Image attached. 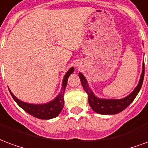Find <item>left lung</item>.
<instances>
[{"label":"left lung","mask_w":148,"mask_h":148,"mask_svg":"<svg viewBox=\"0 0 148 148\" xmlns=\"http://www.w3.org/2000/svg\"><path fill=\"white\" fill-rule=\"evenodd\" d=\"M78 75L80 77L82 86L88 94L89 104L93 111L96 112L97 113L102 115L117 114L126 109L133 101L138 93L140 92L141 86L143 85V77H144V62H143L142 65V73L140 75V81L137 86L134 89L130 94L121 99H105V98L97 97L93 93V90H91L86 77L81 72H79Z\"/></svg>","instance_id":"8db88e82"}]
</instances>
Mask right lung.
Here are the masks:
<instances>
[{
    "instance_id": "obj_1",
    "label": "right lung",
    "mask_w": 148,
    "mask_h": 148,
    "mask_svg": "<svg viewBox=\"0 0 148 148\" xmlns=\"http://www.w3.org/2000/svg\"><path fill=\"white\" fill-rule=\"evenodd\" d=\"M74 71V67H71L69 69V71L66 73L63 80H62V88L60 92L58 95L56 96L55 99H53L51 101L44 104H31V103H27L22 101L20 99H18L16 97L14 96V94L12 93L11 90H9V92L11 93L12 98L14 99L16 102L21 109H23L24 111L29 113L32 116L38 119H42V120H49L52 118L56 117L60 112L62 109H63L64 106V92L67 84L68 77H70L73 72Z\"/></svg>"
}]
</instances>
